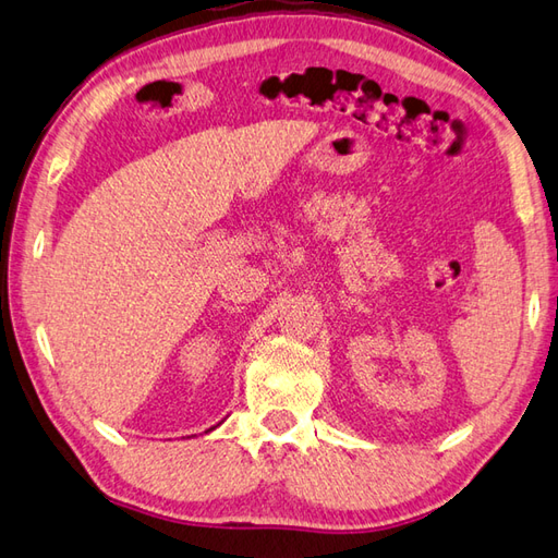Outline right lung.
Listing matches in <instances>:
<instances>
[{
    "mask_svg": "<svg viewBox=\"0 0 558 558\" xmlns=\"http://www.w3.org/2000/svg\"><path fill=\"white\" fill-rule=\"evenodd\" d=\"M213 429H216V426H210V429H208V432H213Z\"/></svg>",
    "mask_w": 558,
    "mask_h": 558,
    "instance_id": "right-lung-1",
    "label": "right lung"
}]
</instances>
